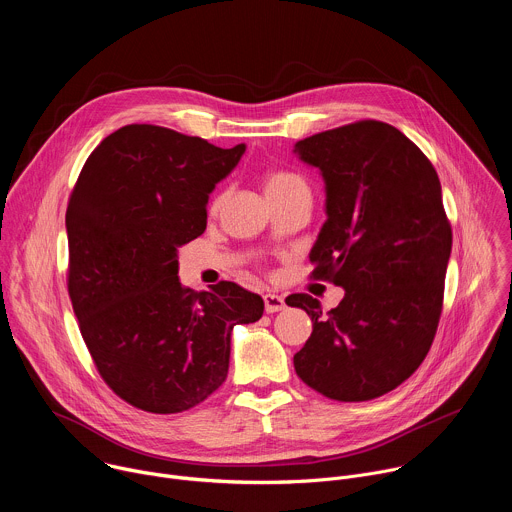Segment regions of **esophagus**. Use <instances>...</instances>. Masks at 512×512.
<instances>
[{"mask_svg":"<svg viewBox=\"0 0 512 512\" xmlns=\"http://www.w3.org/2000/svg\"><path fill=\"white\" fill-rule=\"evenodd\" d=\"M263 302H265V312H267V314H275V312H279V310L285 308L283 298L277 296V294H265V296H263Z\"/></svg>","mask_w":512,"mask_h":512,"instance_id":"obj_1","label":"esophagus"}]
</instances>
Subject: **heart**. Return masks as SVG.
Returning <instances> with one entry per match:
<instances>
[{"label": "heart", "instance_id": "heart-1", "mask_svg": "<svg viewBox=\"0 0 512 512\" xmlns=\"http://www.w3.org/2000/svg\"><path fill=\"white\" fill-rule=\"evenodd\" d=\"M294 188H308L302 176H298L294 172H287V170H273V172L265 174V192H267V196L269 194H281V192L294 190ZM218 202H221V196L214 198L212 206H218Z\"/></svg>", "mask_w": 512, "mask_h": 512}]
</instances>
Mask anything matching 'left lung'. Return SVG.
<instances>
[{
	"instance_id": "8db88e82",
	"label": "left lung",
	"mask_w": 512,
	"mask_h": 512,
	"mask_svg": "<svg viewBox=\"0 0 512 512\" xmlns=\"http://www.w3.org/2000/svg\"><path fill=\"white\" fill-rule=\"evenodd\" d=\"M294 152L326 184L312 277L344 287L326 314L308 294L285 300L314 322L294 367L328 399L369 401L417 371L440 322L452 253L442 184L409 137L375 119L306 137Z\"/></svg>"
}]
</instances>
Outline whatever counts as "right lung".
Listing matches in <instances>:
<instances>
[{"label":"right lung","mask_w":512,"mask_h":512,"mask_svg":"<svg viewBox=\"0 0 512 512\" xmlns=\"http://www.w3.org/2000/svg\"><path fill=\"white\" fill-rule=\"evenodd\" d=\"M245 154L133 123L87 158L66 208L68 296L109 389L148 413H182L221 387L231 332L263 316L233 281L182 287L178 249L206 229L214 186Z\"/></svg>","instance_id":"obj_1"}]
</instances>
